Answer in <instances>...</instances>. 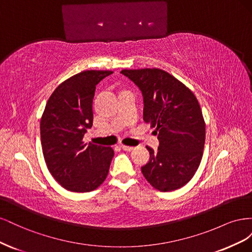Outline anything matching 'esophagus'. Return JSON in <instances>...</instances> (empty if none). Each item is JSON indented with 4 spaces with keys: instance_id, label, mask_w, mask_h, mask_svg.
<instances>
[{
    "instance_id": "esophagus-1",
    "label": "esophagus",
    "mask_w": 252,
    "mask_h": 252,
    "mask_svg": "<svg viewBox=\"0 0 252 252\" xmlns=\"http://www.w3.org/2000/svg\"><path fill=\"white\" fill-rule=\"evenodd\" d=\"M121 148L125 151H132L134 148L131 146H126V145H121Z\"/></svg>"
}]
</instances>
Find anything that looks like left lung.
<instances>
[{
    "label": "left lung",
    "instance_id": "left-lung-1",
    "mask_svg": "<svg viewBox=\"0 0 252 252\" xmlns=\"http://www.w3.org/2000/svg\"><path fill=\"white\" fill-rule=\"evenodd\" d=\"M121 73L138 86L144 97L143 119L156 128L157 151L142 167L149 184L159 191H173L192 179L203 157L205 121L199 101L185 84L158 68L124 69Z\"/></svg>",
    "mask_w": 252,
    "mask_h": 252
}]
</instances>
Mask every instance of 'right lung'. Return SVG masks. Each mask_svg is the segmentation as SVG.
Masks as SVG:
<instances>
[{"label": "right lung", "instance_id": "right-lung-1", "mask_svg": "<svg viewBox=\"0 0 252 252\" xmlns=\"http://www.w3.org/2000/svg\"><path fill=\"white\" fill-rule=\"evenodd\" d=\"M110 70H85L55 89L41 118V143L47 168L59 184L72 192H89L107 178L111 147L83 142L93 126L95 86Z\"/></svg>", "mask_w": 252, "mask_h": 252}]
</instances>
